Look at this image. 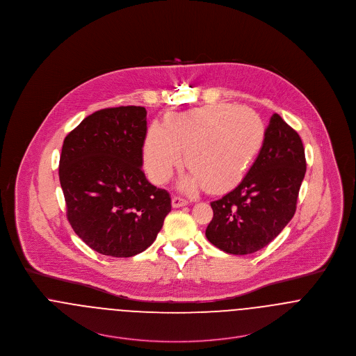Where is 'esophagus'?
I'll use <instances>...</instances> for the list:
<instances>
[{
    "label": "esophagus",
    "instance_id": "obj_1",
    "mask_svg": "<svg viewBox=\"0 0 356 356\" xmlns=\"http://www.w3.org/2000/svg\"><path fill=\"white\" fill-rule=\"evenodd\" d=\"M188 205V200L179 197V195H174L172 197V207L174 208H181V207H185Z\"/></svg>",
    "mask_w": 356,
    "mask_h": 356
}]
</instances>
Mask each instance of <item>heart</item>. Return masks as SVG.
I'll return each instance as SVG.
<instances>
[{
	"instance_id": "b5f03b06",
	"label": "heart",
	"mask_w": 356,
	"mask_h": 356,
	"mask_svg": "<svg viewBox=\"0 0 356 356\" xmlns=\"http://www.w3.org/2000/svg\"><path fill=\"white\" fill-rule=\"evenodd\" d=\"M265 137V124L254 110L229 103L207 104L170 115L164 127L152 125L144 141V164L154 182L164 184L184 162L185 151L192 170L181 188L225 192L243 178Z\"/></svg>"
}]
</instances>
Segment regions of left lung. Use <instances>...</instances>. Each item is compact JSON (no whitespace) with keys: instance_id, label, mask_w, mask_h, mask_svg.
<instances>
[{"instance_id":"1","label":"left lung","mask_w":356,"mask_h":356,"mask_svg":"<svg viewBox=\"0 0 356 356\" xmlns=\"http://www.w3.org/2000/svg\"><path fill=\"white\" fill-rule=\"evenodd\" d=\"M305 172L299 134L273 114L264 147L246 177L234 191L211 202L213 218L205 229L208 241L236 256L265 248L291 220Z\"/></svg>"}]
</instances>
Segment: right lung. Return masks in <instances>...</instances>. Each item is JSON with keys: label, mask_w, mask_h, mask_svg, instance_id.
Returning <instances> with one entry per match:
<instances>
[{"label": "right lung", "mask_w": 356, "mask_h": 356, "mask_svg": "<svg viewBox=\"0 0 356 356\" xmlns=\"http://www.w3.org/2000/svg\"><path fill=\"white\" fill-rule=\"evenodd\" d=\"M147 110L121 106L95 111L64 140L60 182L73 231L92 250L131 257L156 239L171 211L167 191L141 168Z\"/></svg>", "instance_id": "obj_1"}]
</instances>
